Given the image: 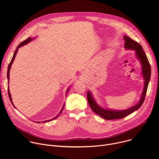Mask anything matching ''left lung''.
<instances>
[{
    "instance_id": "obj_1",
    "label": "left lung",
    "mask_w": 159,
    "mask_h": 159,
    "mask_svg": "<svg viewBox=\"0 0 159 159\" xmlns=\"http://www.w3.org/2000/svg\"><path fill=\"white\" fill-rule=\"evenodd\" d=\"M124 39L125 41V48L126 49L134 50L136 52V55H137V58L140 60L141 62L142 66V74L144 79L145 85H144V88L142 94L140 101H139V102L137 104L134 105V106L128 109H125L123 111H113V110L106 109L101 107L97 104V103L93 99L90 93L88 91L87 100L92 110L96 113V114H97L98 115L100 116L101 118L107 120H118V119L123 118L127 116L128 115H130L131 113H132L134 111L139 109L144 102L148 82L150 79L151 67H150L149 61L148 60V58L146 56V54L143 50L142 47L139 43L134 41L128 36H125Z\"/></svg>"
}]
</instances>
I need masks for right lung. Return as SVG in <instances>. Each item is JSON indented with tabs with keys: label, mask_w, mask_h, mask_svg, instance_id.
Here are the masks:
<instances>
[{
	"label": "right lung",
	"mask_w": 159,
	"mask_h": 159,
	"mask_svg": "<svg viewBox=\"0 0 159 159\" xmlns=\"http://www.w3.org/2000/svg\"><path fill=\"white\" fill-rule=\"evenodd\" d=\"M33 39L32 38H27L26 40H25L24 41H22V43H20L19 45H18V47H17V48H16V50H15V52H14V55H13V57H12V60H11V62L9 63V65H8V69H7V80H8V82H9V71H10V69H11V65H12V63H13V61H14V58H15V57H16V53H17V50H18V48H20V47H22V46H23V45H25V44H28L29 42H30L31 40H32ZM69 91V90H67V92ZM8 94H9V99H10V101H11V103H12V104L14 106V107H15L14 106V105L13 104V103H12V99H11V94H10V92H9V88H8ZM64 106H65V104H63V107H62V109H61V111L60 112V113L59 114L55 117V118H54L53 119H52V120H47V121H43V122H48V121H52V120H55V119H56L58 116V115H60V114H61V112L63 111V107H64ZM40 122H37V123H39Z\"/></svg>",
	"instance_id": "obj_1"
}]
</instances>
